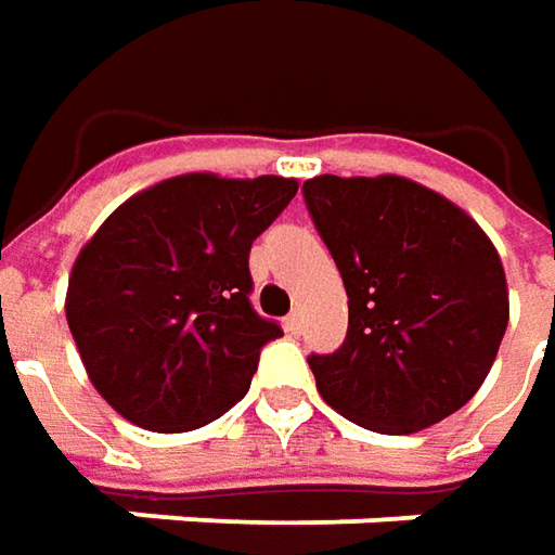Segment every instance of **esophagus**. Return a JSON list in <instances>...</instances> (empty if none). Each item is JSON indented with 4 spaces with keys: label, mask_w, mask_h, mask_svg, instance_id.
I'll return each instance as SVG.
<instances>
[{
    "label": "esophagus",
    "mask_w": 555,
    "mask_h": 555,
    "mask_svg": "<svg viewBox=\"0 0 555 555\" xmlns=\"http://www.w3.org/2000/svg\"><path fill=\"white\" fill-rule=\"evenodd\" d=\"M300 328H304V315H300V310H292V313L285 315V332L300 335Z\"/></svg>",
    "instance_id": "34e87169"
}]
</instances>
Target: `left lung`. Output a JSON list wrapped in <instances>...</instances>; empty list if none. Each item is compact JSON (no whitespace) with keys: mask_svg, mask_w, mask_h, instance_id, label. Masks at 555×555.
I'll use <instances>...</instances> for the list:
<instances>
[{"mask_svg":"<svg viewBox=\"0 0 555 555\" xmlns=\"http://www.w3.org/2000/svg\"><path fill=\"white\" fill-rule=\"evenodd\" d=\"M347 288L340 350L310 356L319 396L374 433L424 430L467 405L509 319L504 263L464 208L409 178L304 183Z\"/></svg>","mask_w":555,"mask_h":555,"instance_id":"obj_1","label":"left lung"}]
</instances>
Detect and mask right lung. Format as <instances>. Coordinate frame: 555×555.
Returning <instances> with one entry per match:
<instances>
[{
	"label": "right lung",
	"mask_w": 555,
	"mask_h": 555,
	"mask_svg": "<svg viewBox=\"0 0 555 555\" xmlns=\"http://www.w3.org/2000/svg\"><path fill=\"white\" fill-rule=\"evenodd\" d=\"M295 193V178L193 171L125 199L82 245L69 332L125 421L196 430L248 392L260 347L282 335L248 300V251Z\"/></svg>",
	"instance_id": "obj_1"
}]
</instances>
